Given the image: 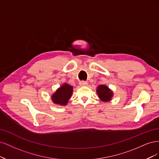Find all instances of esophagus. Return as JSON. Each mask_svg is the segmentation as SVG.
Instances as JSON below:
<instances>
[{
    "label": "esophagus",
    "mask_w": 159,
    "mask_h": 159,
    "mask_svg": "<svg viewBox=\"0 0 159 159\" xmlns=\"http://www.w3.org/2000/svg\"><path fill=\"white\" fill-rule=\"evenodd\" d=\"M79 84H80V86H86V85H88V83H87V82H86V81H80Z\"/></svg>",
    "instance_id": "1"
}]
</instances>
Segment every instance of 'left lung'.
Masks as SVG:
<instances>
[{
  "instance_id": "1",
  "label": "left lung",
  "mask_w": 159,
  "mask_h": 159,
  "mask_svg": "<svg viewBox=\"0 0 159 159\" xmlns=\"http://www.w3.org/2000/svg\"><path fill=\"white\" fill-rule=\"evenodd\" d=\"M96 92L100 99L105 102L110 101L113 96V92L108 88V86L106 85H99L97 87Z\"/></svg>"
}]
</instances>
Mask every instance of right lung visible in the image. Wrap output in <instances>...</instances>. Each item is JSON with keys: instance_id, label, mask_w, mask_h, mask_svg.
<instances>
[{"instance_id": "right-lung-1", "label": "right lung", "mask_w": 159, "mask_h": 159, "mask_svg": "<svg viewBox=\"0 0 159 159\" xmlns=\"http://www.w3.org/2000/svg\"><path fill=\"white\" fill-rule=\"evenodd\" d=\"M73 87L70 84H63L52 96L53 103L61 106H66L73 94Z\"/></svg>"}]
</instances>
